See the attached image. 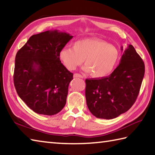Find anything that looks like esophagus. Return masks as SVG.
Masks as SVG:
<instances>
[{
  "label": "esophagus",
  "instance_id": "esophagus-1",
  "mask_svg": "<svg viewBox=\"0 0 155 155\" xmlns=\"http://www.w3.org/2000/svg\"><path fill=\"white\" fill-rule=\"evenodd\" d=\"M74 78H83V77L82 75H81L80 74H78V73H75L74 74Z\"/></svg>",
  "mask_w": 155,
  "mask_h": 155
}]
</instances>
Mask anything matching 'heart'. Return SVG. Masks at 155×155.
<instances>
[{"label": "heart", "instance_id": "obj_1", "mask_svg": "<svg viewBox=\"0 0 155 155\" xmlns=\"http://www.w3.org/2000/svg\"><path fill=\"white\" fill-rule=\"evenodd\" d=\"M120 52L113 44L97 38H87L75 41L72 48L64 47L59 52L60 60L69 71H74L84 63L83 70L95 78H102L113 71Z\"/></svg>", "mask_w": 155, "mask_h": 155}]
</instances>
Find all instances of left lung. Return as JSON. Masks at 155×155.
Here are the masks:
<instances>
[{"mask_svg":"<svg viewBox=\"0 0 155 155\" xmlns=\"http://www.w3.org/2000/svg\"><path fill=\"white\" fill-rule=\"evenodd\" d=\"M144 71V62L129 44L110 75L86 79L85 97L91 113L97 118L110 120L130 110L138 95Z\"/></svg>","mask_w":155,"mask_h":155,"instance_id":"1","label":"left lung"}]
</instances>
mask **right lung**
<instances>
[{
  "label": "right lung",
  "instance_id": "1",
  "mask_svg": "<svg viewBox=\"0 0 155 155\" xmlns=\"http://www.w3.org/2000/svg\"><path fill=\"white\" fill-rule=\"evenodd\" d=\"M72 38L57 29L41 32L31 36L17 51L15 89L35 113L52 116L64 107L73 74L61 63L59 52Z\"/></svg>",
  "mask_w": 155,
  "mask_h": 155
}]
</instances>
